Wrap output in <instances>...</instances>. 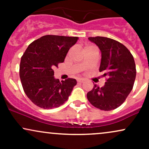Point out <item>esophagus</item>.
<instances>
[{
  "instance_id": "obj_1",
  "label": "esophagus",
  "mask_w": 149,
  "mask_h": 149,
  "mask_svg": "<svg viewBox=\"0 0 149 149\" xmlns=\"http://www.w3.org/2000/svg\"><path fill=\"white\" fill-rule=\"evenodd\" d=\"M84 81H85V80L83 79V78H79V79L78 80V83H83Z\"/></svg>"
}]
</instances>
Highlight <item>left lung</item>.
<instances>
[{
	"label": "left lung",
	"mask_w": 149,
	"mask_h": 149,
	"mask_svg": "<svg viewBox=\"0 0 149 149\" xmlns=\"http://www.w3.org/2000/svg\"><path fill=\"white\" fill-rule=\"evenodd\" d=\"M88 40L100 49V71L107 80L102 88L94 85L87 97L97 109L113 110L123 103L132 90L136 73L134 57L125 46L113 39L97 36Z\"/></svg>",
	"instance_id": "left-lung-1"
}]
</instances>
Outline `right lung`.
<instances>
[{
  "instance_id": "1",
  "label": "right lung",
  "mask_w": 149,
  "mask_h": 149,
  "mask_svg": "<svg viewBox=\"0 0 149 149\" xmlns=\"http://www.w3.org/2000/svg\"><path fill=\"white\" fill-rule=\"evenodd\" d=\"M78 37L47 35L28 46L21 58L19 76L25 94L34 104L44 109L62 105L77 84L74 78L60 82L54 69L64 62Z\"/></svg>"
}]
</instances>
